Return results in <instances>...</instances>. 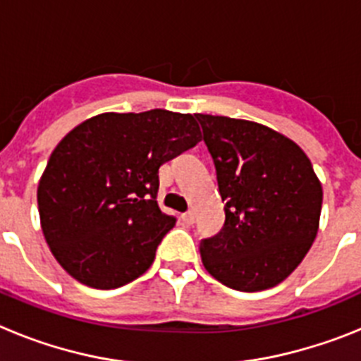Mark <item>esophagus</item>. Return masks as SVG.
<instances>
[{
  "label": "esophagus",
  "instance_id": "obj_1",
  "mask_svg": "<svg viewBox=\"0 0 361 361\" xmlns=\"http://www.w3.org/2000/svg\"><path fill=\"white\" fill-rule=\"evenodd\" d=\"M180 219H183L184 224L191 226V224H193V222H195V213H193V212H186V213H183V216H180Z\"/></svg>",
  "mask_w": 361,
  "mask_h": 361
}]
</instances>
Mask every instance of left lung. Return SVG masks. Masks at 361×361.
Masks as SVG:
<instances>
[{"label":"left lung","mask_w":361,"mask_h":361,"mask_svg":"<svg viewBox=\"0 0 361 361\" xmlns=\"http://www.w3.org/2000/svg\"><path fill=\"white\" fill-rule=\"evenodd\" d=\"M212 153L226 222L200 242L209 275L237 291L275 288L317 238L324 191L309 157L251 121L195 114Z\"/></svg>","instance_id":"1"}]
</instances>
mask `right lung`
<instances>
[{"label": "right lung", "instance_id": "right-lung-1", "mask_svg": "<svg viewBox=\"0 0 361 361\" xmlns=\"http://www.w3.org/2000/svg\"><path fill=\"white\" fill-rule=\"evenodd\" d=\"M200 139L195 117L159 108L101 114L66 133L37 186L43 235L63 269L95 289L139 279L177 220L159 208V168Z\"/></svg>", "mask_w": 361, "mask_h": 361}]
</instances>
